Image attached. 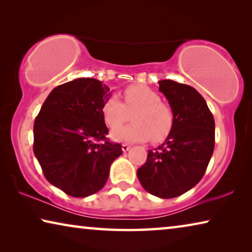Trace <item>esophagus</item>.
<instances>
[{
    "label": "esophagus",
    "instance_id": "34e87169",
    "mask_svg": "<svg viewBox=\"0 0 252 252\" xmlns=\"http://www.w3.org/2000/svg\"><path fill=\"white\" fill-rule=\"evenodd\" d=\"M130 148H131L130 144H126V143H123V144H122V151H123V152L129 151Z\"/></svg>",
    "mask_w": 252,
    "mask_h": 252
}]
</instances>
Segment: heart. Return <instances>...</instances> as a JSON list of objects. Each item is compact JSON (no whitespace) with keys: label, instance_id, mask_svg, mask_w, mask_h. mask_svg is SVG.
<instances>
[{"label":"heart","instance_id":"obj_1","mask_svg":"<svg viewBox=\"0 0 252 252\" xmlns=\"http://www.w3.org/2000/svg\"><path fill=\"white\" fill-rule=\"evenodd\" d=\"M133 123L111 133L119 142H144L151 139L159 143L168 138L174 125L173 111L161 102L156 91L147 85L133 84L123 91V102L118 96H110L102 105V116L111 129H118L129 120Z\"/></svg>","mask_w":252,"mask_h":252}]
</instances>
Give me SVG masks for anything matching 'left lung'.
<instances>
[{
  "mask_svg": "<svg viewBox=\"0 0 252 252\" xmlns=\"http://www.w3.org/2000/svg\"><path fill=\"white\" fill-rule=\"evenodd\" d=\"M159 90L173 111V129L161 146L149 150L136 176L149 193L171 199L202 179L215 149V120L206 100L190 85L162 80Z\"/></svg>",
  "mask_w": 252,
  "mask_h": 252,
  "instance_id": "left-lung-1",
  "label": "left lung"
}]
</instances>
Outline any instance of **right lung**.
Listing matches in <instances>:
<instances>
[{
  "instance_id": "obj_1",
  "label": "right lung",
  "mask_w": 252,
  "mask_h": 252,
  "mask_svg": "<svg viewBox=\"0 0 252 252\" xmlns=\"http://www.w3.org/2000/svg\"><path fill=\"white\" fill-rule=\"evenodd\" d=\"M110 95L99 80L75 79L51 91L34 121L33 151L42 171L71 197L101 190L111 164L123 153L121 144L105 138L102 105Z\"/></svg>"
}]
</instances>
